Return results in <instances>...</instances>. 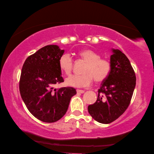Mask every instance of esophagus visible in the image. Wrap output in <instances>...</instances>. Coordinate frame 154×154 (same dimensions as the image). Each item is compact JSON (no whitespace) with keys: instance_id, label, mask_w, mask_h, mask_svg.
<instances>
[{"instance_id":"34e87169","label":"esophagus","mask_w":154,"mask_h":154,"mask_svg":"<svg viewBox=\"0 0 154 154\" xmlns=\"http://www.w3.org/2000/svg\"><path fill=\"white\" fill-rule=\"evenodd\" d=\"M76 92L78 93V94H84L85 91L81 90V89H76Z\"/></svg>"}]
</instances>
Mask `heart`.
I'll list each match as a JSON object with an SVG mask.
<instances>
[{
	"instance_id": "heart-1",
	"label": "heart",
	"mask_w": 154,
	"mask_h": 154,
	"mask_svg": "<svg viewBox=\"0 0 154 154\" xmlns=\"http://www.w3.org/2000/svg\"><path fill=\"white\" fill-rule=\"evenodd\" d=\"M79 56L87 62L83 74L73 75L65 80L68 86L74 87H85L91 84L93 80L96 82H102L108 76L111 65L105 59H101L100 55L91 49H84L79 52ZM59 65L63 73L69 75L73 69V60L69 54H64L60 57Z\"/></svg>"
}]
</instances>
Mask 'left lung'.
Masks as SVG:
<instances>
[{"label": "left lung", "instance_id": "8db88e82", "mask_svg": "<svg viewBox=\"0 0 154 154\" xmlns=\"http://www.w3.org/2000/svg\"><path fill=\"white\" fill-rule=\"evenodd\" d=\"M112 51L110 74L101 84L96 102L88 106L90 115L104 124L114 122L126 110L137 80L128 57L119 50Z\"/></svg>", "mask_w": 154, "mask_h": 154}]
</instances>
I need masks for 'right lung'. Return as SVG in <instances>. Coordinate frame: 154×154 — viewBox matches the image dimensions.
Masks as SVG:
<instances>
[{"label":"right lung","mask_w":154,"mask_h":154,"mask_svg":"<svg viewBox=\"0 0 154 154\" xmlns=\"http://www.w3.org/2000/svg\"><path fill=\"white\" fill-rule=\"evenodd\" d=\"M63 53L57 45H48L28 57L22 66L19 84L22 99L29 112L43 122L61 119L76 94L73 87H53L64 81L59 65Z\"/></svg>","instance_id":"obj_1"}]
</instances>
